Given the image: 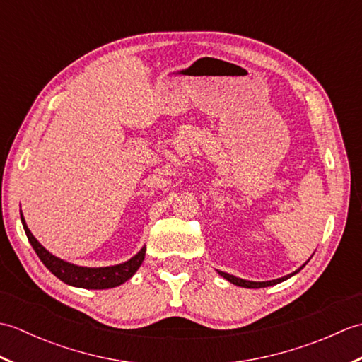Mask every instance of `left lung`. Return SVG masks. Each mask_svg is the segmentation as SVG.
<instances>
[{
	"mask_svg": "<svg viewBox=\"0 0 362 362\" xmlns=\"http://www.w3.org/2000/svg\"><path fill=\"white\" fill-rule=\"evenodd\" d=\"M305 266V264H303ZM303 266L300 267V269H297L296 272H292V274H289V275H286V276H281V279H276V280H271V281H249V280H243V279H238V276H233V275H230V274H226V272H219L222 276H224L226 280H228L230 283H233V284H236V286H241V288H252V289H257V288H266V286H272V284H276V283H280V281H284L286 279H289V276H292L294 274H297V272H300L303 269Z\"/></svg>",
	"mask_w": 362,
	"mask_h": 362,
	"instance_id": "1",
	"label": "left lung"
}]
</instances>
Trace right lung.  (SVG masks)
Masks as SVG:
<instances>
[{
	"label": "right lung",
	"instance_id": "1",
	"mask_svg": "<svg viewBox=\"0 0 362 362\" xmlns=\"http://www.w3.org/2000/svg\"><path fill=\"white\" fill-rule=\"evenodd\" d=\"M21 222H23V228H25L28 240L30 245H33V249L35 250L38 258H40L42 263L48 267L49 272L56 275L59 280H62L66 284H71V286L86 288V289H109V288L119 286V284L127 281L130 276L138 271V267L141 266L144 259L146 247H143L134 258H130L129 261H126V263L117 264V266L81 267L76 264H70L64 259L51 255V253L35 240L34 235L29 232L26 222L23 219V214H21Z\"/></svg>",
	"mask_w": 362,
	"mask_h": 362
}]
</instances>
